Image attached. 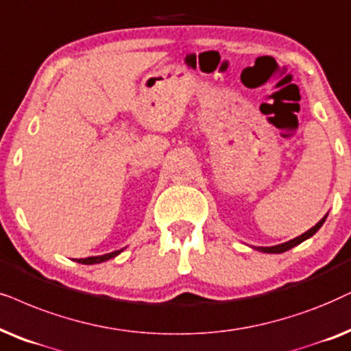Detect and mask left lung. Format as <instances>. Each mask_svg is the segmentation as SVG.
I'll return each mask as SVG.
<instances>
[{"mask_svg":"<svg viewBox=\"0 0 351 351\" xmlns=\"http://www.w3.org/2000/svg\"><path fill=\"white\" fill-rule=\"evenodd\" d=\"M326 217H327V215H326L324 217H322V219H321L319 222H317V224H316L315 227H311V229L306 230V232H304V234H302V235L295 237L293 240H289V242L280 243V245H274V247H253V248H254V250H258V252H263V253H284V252H287V250H290V248L297 247V245H300L302 242H304V240H308L309 237L315 235L316 232L321 229V226L324 224Z\"/></svg>","mask_w":351,"mask_h":351,"instance_id":"obj_1","label":"left lung"}]
</instances>
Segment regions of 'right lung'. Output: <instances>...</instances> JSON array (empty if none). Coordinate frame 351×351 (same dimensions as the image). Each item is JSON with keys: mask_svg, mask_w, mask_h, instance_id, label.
Returning <instances> with one entry per match:
<instances>
[{"mask_svg": "<svg viewBox=\"0 0 351 351\" xmlns=\"http://www.w3.org/2000/svg\"><path fill=\"white\" fill-rule=\"evenodd\" d=\"M122 252H124V248L117 250V252L108 253V254H101V256H90L85 259H79V263H82V265H98V263H103V261H108V259H111V258H116L117 254Z\"/></svg>", "mask_w": 351, "mask_h": 351, "instance_id": "right-lung-1", "label": "right lung"}]
</instances>
